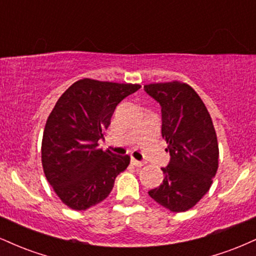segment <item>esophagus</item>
I'll return each mask as SVG.
<instances>
[{
  "label": "esophagus",
  "mask_w": 256,
  "mask_h": 256,
  "mask_svg": "<svg viewBox=\"0 0 256 256\" xmlns=\"http://www.w3.org/2000/svg\"><path fill=\"white\" fill-rule=\"evenodd\" d=\"M131 164L134 166H136V167H140V166L144 165V161H140V160H136V158H131Z\"/></svg>",
  "instance_id": "34e87169"
}]
</instances>
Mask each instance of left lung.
Here are the masks:
<instances>
[{
  "instance_id": "8db88e82",
  "label": "left lung",
  "mask_w": 256,
  "mask_h": 256,
  "mask_svg": "<svg viewBox=\"0 0 256 256\" xmlns=\"http://www.w3.org/2000/svg\"><path fill=\"white\" fill-rule=\"evenodd\" d=\"M161 106V134L170 162L160 186L149 196L171 212H185L210 190L218 170L219 146L212 118L190 85L179 82L144 85Z\"/></svg>"
}]
</instances>
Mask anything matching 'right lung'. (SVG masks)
<instances>
[{
	"mask_svg": "<svg viewBox=\"0 0 256 256\" xmlns=\"http://www.w3.org/2000/svg\"><path fill=\"white\" fill-rule=\"evenodd\" d=\"M140 85L84 78L58 100L46 120L42 165L46 180L64 204L85 210L110 195L130 164L128 155L98 148L116 107Z\"/></svg>",
	"mask_w": 256,
	"mask_h": 256,
	"instance_id": "right-lung-1",
	"label": "right lung"
}]
</instances>
